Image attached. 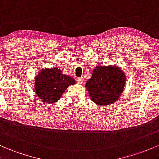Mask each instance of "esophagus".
I'll return each instance as SVG.
<instances>
[{"instance_id":"obj_1","label":"esophagus","mask_w":159,"mask_h":159,"mask_svg":"<svg viewBox=\"0 0 159 159\" xmlns=\"http://www.w3.org/2000/svg\"><path fill=\"white\" fill-rule=\"evenodd\" d=\"M76 81H77L78 83H80V84H83V82H84V79H83V77H77L76 79Z\"/></svg>"}]
</instances>
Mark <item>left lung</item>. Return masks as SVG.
<instances>
[{
  "label": "left lung",
  "mask_w": 159,
  "mask_h": 159,
  "mask_svg": "<svg viewBox=\"0 0 159 159\" xmlns=\"http://www.w3.org/2000/svg\"><path fill=\"white\" fill-rule=\"evenodd\" d=\"M125 76L118 67L98 66L92 73V78L86 82L85 87L91 99L98 105L114 103L124 90Z\"/></svg>",
  "instance_id": "left-lung-1"
}]
</instances>
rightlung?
I'll list each match as a JSON object with an SVG mask.
<instances>
[{
  "label": "right lung",
  "mask_w": 159,
  "mask_h": 159,
  "mask_svg": "<svg viewBox=\"0 0 159 159\" xmlns=\"http://www.w3.org/2000/svg\"><path fill=\"white\" fill-rule=\"evenodd\" d=\"M35 92L43 102L56 103L61 97L66 89L74 85L75 80L63 74L58 68H45L35 79Z\"/></svg>",
  "instance_id": "add662e5"
}]
</instances>
